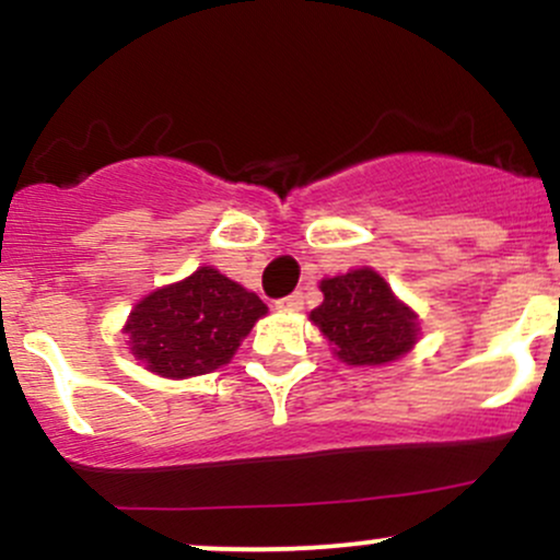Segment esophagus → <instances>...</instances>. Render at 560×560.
I'll return each instance as SVG.
<instances>
[{"mask_svg": "<svg viewBox=\"0 0 560 560\" xmlns=\"http://www.w3.org/2000/svg\"><path fill=\"white\" fill-rule=\"evenodd\" d=\"M276 307H279V311H287V313L302 311V292H292V294H287V298L276 300Z\"/></svg>", "mask_w": 560, "mask_h": 560, "instance_id": "obj_1", "label": "esophagus"}]
</instances>
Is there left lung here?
<instances>
[{
    "label": "left lung",
    "instance_id": "left-lung-1",
    "mask_svg": "<svg viewBox=\"0 0 560 560\" xmlns=\"http://www.w3.org/2000/svg\"><path fill=\"white\" fill-rule=\"evenodd\" d=\"M324 302L311 320L347 365H382L405 355L419 337L416 313L371 268L320 281Z\"/></svg>",
    "mask_w": 560,
    "mask_h": 560
}]
</instances>
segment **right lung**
<instances>
[{
  "label": "right lung",
  "instance_id": "add662e5",
  "mask_svg": "<svg viewBox=\"0 0 560 560\" xmlns=\"http://www.w3.org/2000/svg\"><path fill=\"white\" fill-rule=\"evenodd\" d=\"M266 311L258 294L202 266L189 279L147 294L128 316L126 334L152 374L186 378L226 365Z\"/></svg>",
  "mask_w": 560,
  "mask_h": 560
}]
</instances>
